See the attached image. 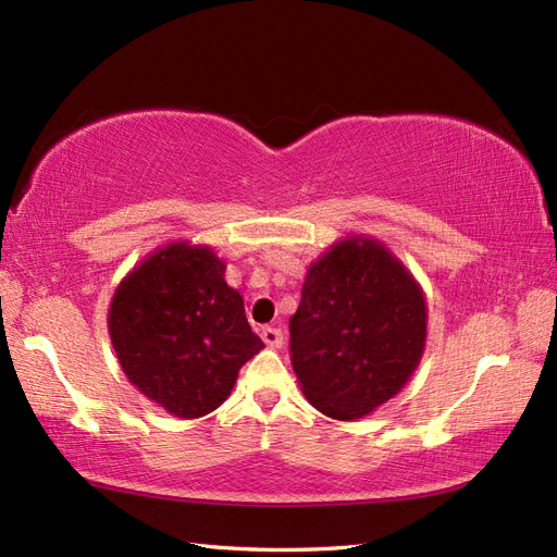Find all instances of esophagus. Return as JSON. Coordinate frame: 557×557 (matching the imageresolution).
<instances>
[{
	"mask_svg": "<svg viewBox=\"0 0 557 557\" xmlns=\"http://www.w3.org/2000/svg\"><path fill=\"white\" fill-rule=\"evenodd\" d=\"M261 338L268 348H282V341H284L282 330H277V326H270V324L261 330Z\"/></svg>",
	"mask_w": 557,
	"mask_h": 557,
	"instance_id": "1",
	"label": "esophagus"
}]
</instances>
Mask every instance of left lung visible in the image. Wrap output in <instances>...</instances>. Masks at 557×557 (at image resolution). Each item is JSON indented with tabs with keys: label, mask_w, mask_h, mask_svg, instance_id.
<instances>
[{
	"label": "left lung",
	"mask_w": 557,
	"mask_h": 557,
	"mask_svg": "<svg viewBox=\"0 0 557 557\" xmlns=\"http://www.w3.org/2000/svg\"><path fill=\"white\" fill-rule=\"evenodd\" d=\"M425 298L409 270L372 237L336 242L308 268L289 320L304 395L352 421L403 391L425 346Z\"/></svg>",
	"instance_id": "obj_1"
}]
</instances>
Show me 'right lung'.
<instances>
[{
    "mask_svg": "<svg viewBox=\"0 0 557 557\" xmlns=\"http://www.w3.org/2000/svg\"><path fill=\"white\" fill-rule=\"evenodd\" d=\"M126 379L178 419L223 405L242 364L263 348L211 247L171 242L126 275L108 312Z\"/></svg>",
    "mask_w": 557,
    "mask_h": 557,
    "instance_id": "right-lung-1",
    "label": "right lung"
}]
</instances>
